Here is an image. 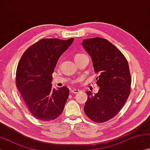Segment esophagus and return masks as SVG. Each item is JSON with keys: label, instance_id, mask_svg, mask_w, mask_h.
<instances>
[{"label": "esophagus", "instance_id": "1", "mask_svg": "<svg viewBox=\"0 0 150 150\" xmlns=\"http://www.w3.org/2000/svg\"><path fill=\"white\" fill-rule=\"evenodd\" d=\"M81 90H79V89H73V90H71V93H79V92H80Z\"/></svg>", "mask_w": 150, "mask_h": 150}]
</instances>
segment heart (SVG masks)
<instances>
[{
  "mask_svg": "<svg viewBox=\"0 0 150 150\" xmlns=\"http://www.w3.org/2000/svg\"><path fill=\"white\" fill-rule=\"evenodd\" d=\"M87 57V56L85 54H83V53H77V54H76V55H75L74 59H75V60H76L80 59H82V58H83V57Z\"/></svg>",
  "mask_w": 150,
  "mask_h": 150,
  "instance_id": "heart-1",
  "label": "heart"
}]
</instances>
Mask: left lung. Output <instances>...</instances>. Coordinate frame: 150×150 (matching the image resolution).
Masks as SVG:
<instances>
[{"label":"left lung","mask_w":150,"mask_h":150,"mask_svg":"<svg viewBox=\"0 0 150 150\" xmlns=\"http://www.w3.org/2000/svg\"><path fill=\"white\" fill-rule=\"evenodd\" d=\"M82 45L91 57L95 72L99 75L96 80L100 88L95 95L86 91L84 112L95 122H106L119 112L129 95L128 62L119 49L103 38L84 39Z\"/></svg>","instance_id":"1"}]
</instances>
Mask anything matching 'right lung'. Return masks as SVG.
Masks as SVG:
<instances>
[{"label":"right lung","mask_w":150,"mask_h":150,"mask_svg":"<svg viewBox=\"0 0 150 150\" xmlns=\"http://www.w3.org/2000/svg\"><path fill=\"white\" fill-rule=\"evenodd\" d=\"M74 40L44 39L26 50L19 60L16 86L24 104L32 115L51 121L62 113L69 90L52 88V73L59 57Z\"/></svg>","instance_id":"add662e5"}]
</instances>
